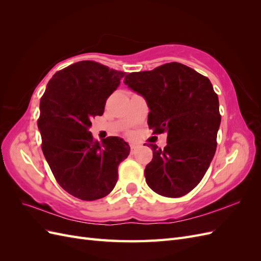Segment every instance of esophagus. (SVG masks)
<instances>
[{
    "mask_svg": "<svg viewBox=\"0 0 261 261\" xmlns=\"http://www.w3.org/2000/svg\"><path fill=\"white\" fill-rule=\"evenodd\" d=\"M136 150H137V146L136 145H130V153L132 154L135 153Z\"/></svg>",
    "mask_w": 261,
    "mask_h": 261,
    "instance_id": "obj_1",
    "label": "esophagus"
}]
</instances>
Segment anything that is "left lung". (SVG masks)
<instances>
[{
	"instance_id": "1",
	"label": "left lung",
	"mask_w": 261,
	"mask_h": 261,
	"mask_svg": "<svg viewBox=\"0 0 261 261\" xmlns=\"http://www.w3.org/2000/svg\"><path fill=\"white\" fill-rule=\"evenodd\" d=\"M124 84L143 96L153 134L168 133L164 149L150 144L145 169L148 186L177 198L194 189L209 168L221 123L218 94L207 77L177 62L126 75Z\"/></svg>"
}]
</instances>
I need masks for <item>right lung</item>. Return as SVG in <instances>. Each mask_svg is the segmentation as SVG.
<instances>
[{"instance_id":"add662e5","label":"right lung","mask_w":261,"mask_h":261,"mask_svg":"<svg viewBox=\"0 0 261 261\" xmlns=\"http://www.w3.org/2000/svg\"><path fill=\"white\" fill-rule=\"evenodd\" d=\"M124 76L97 62H77L53 75L40 100L38 128L45 160L61 187L78 199L111 193L118 164L129 154L122 138L110 136L100 144L89 132Z\"/></svg>"}]
</instances>
